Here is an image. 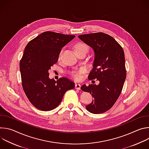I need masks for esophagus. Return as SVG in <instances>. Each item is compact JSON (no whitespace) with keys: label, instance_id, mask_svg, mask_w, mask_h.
I'll use <instances>...</instances> for the list:
<instances>
[{"label":"esophagus","instance_id":"34e87169","mask_svg":"<svg viewBox=\"0 0 149 149\" xmlns=\"http://www.w3.org/2000/svg\"><path fill=\"white\" fill-rule=\"evenodd\" d=\"M75 88L77 90H80L81 89V85L79 84H76L75 86Z\"/></svg>","mask_w":149,"mask_h":149}]
</instances>
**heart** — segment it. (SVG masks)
<instances>
[{
	"instance_id": "b5f03b06",
	"label": "heart",
	"mask_w": 149,
	"mask_h": 149,
	"mask_svg": "<svg viewBox=\"0 0 149 149\" xmlns=\"http://www.w3.org/2000/svg\"><path fill=\"white\" fill-rule=\"evenodd\" d=\"M74 49H75V51L76 52V54L79 53V52H87L88 50V46L85 44L84 42H78L75 44L74 45ZM62 54V51L61 52L59 58H60L61 55ZM83 72V70L82 69H79L78 71H75V72H72L71 75L72 76V77L75 79V80H79L81 78V74Z\"/></svg>"
}]
</instances>
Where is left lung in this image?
<instances>
[{
    "label": "left lung",
    "mask_w": 149,
    "mask_h": 149,
    "mask_svg": "<svg viewBox=\"0 0 149 149\" xmlns=\"http://www.w3.org/2000/svg\"><path fill=\"white\" fill-rule=\"evenodd\" d=\"M78 37L94 51L93 68L88 79H96L98 82V85H83L81 88L94 99L86 108L93 114L103 113L113 107L122 91L126 78L124 51L112 36L102 32Z\"/></svg>",
    "instance_id": "1"
}]
</instances>
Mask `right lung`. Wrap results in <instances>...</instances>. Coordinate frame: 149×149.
I'll list each match as a JSON object with an SVG mask.
<instances>
[{"label":"right lung","mask_w":149,"mask_h":149,"mask_svg":"<svg viewBox=\"0 0 149 149\" xmlns=\"http://www.w3.org/2000/svg\"><path fill=\"white\" fill-rule=\"evenodd\" d=\"M75 37L72 35L47 31L30 40L20 61L23 90L36 109L50 111L59 105L63 95L75 87L69 78L56 81L49 78V70L58 62L62 49Z\"/></svg>","instance_id":"1"}]
</instances>
